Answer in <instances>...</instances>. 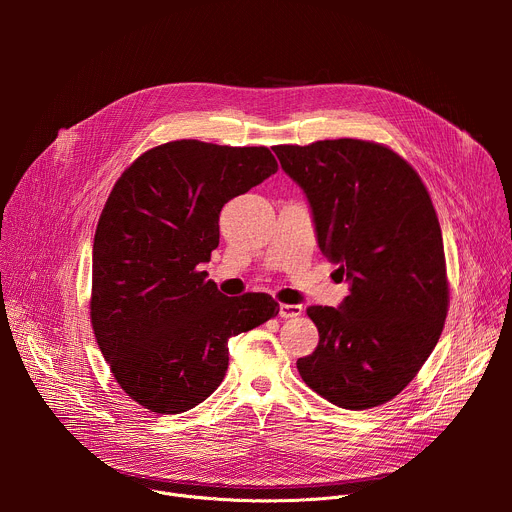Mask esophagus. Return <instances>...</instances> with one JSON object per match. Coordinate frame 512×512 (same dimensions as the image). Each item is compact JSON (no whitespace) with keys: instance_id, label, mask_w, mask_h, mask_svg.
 Listing matches in <instances>:
<instances>
[{"instance_id":"1","label":"esophagus","mask_w":512,"mask_h":512,"mask_svg":"<svg viewBox=\"0 0 512 512\" xmlns=\"http://www.w3.org/2000/svg\"><path fill=\"white\" fill-rule=\"evenodd\" d=\"M302 312H304V308L298 304H281L279 306L281 318H298V316H302Z\"/></svg>"}]
</instances>
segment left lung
Masks as SVG:
<instances>
[{"mask_svg":"<svg viewBox=\"0 0 512 512\" xmlns=\"http://www.w3.org/2000/svg\"><path fill=\"white\" fill-rule=\"evenodd\" d=\"M273 152L306 192L320 251L350 285L338 308L306 310L320 342L298 371L342 409L383 405L419 373L448 314L444 241L429 192L375 141L324 139Z\"/></svg>","mask_w":512,"mask_h":512,"instance_id":"1","label":"left lung"}]
</instances>
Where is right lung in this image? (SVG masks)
Wrapping results in <instances>:
<instances>
[{
  "label": "right lung",
  "instance_id": "obj_1",
  "mask_svg": "<svg viewBox=\"0 0 512 512\" xmlns=\"http://www.w3.org/2000/svg\"><path fill=\"white\" fill-rule=\"evenodd\" d=\"M277 172L267 148L198 139L141 154L115 182L93 243L91 324L119 387L162 415L223 383L229 338L279 312L267 294L227 298L200 265L223 206Z\"/></svg>",
  "mask_w": 512,
  "mask_h": 512
}]
</instances>
